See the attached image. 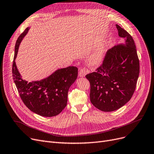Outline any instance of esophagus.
I'll return each instance as SVG.
<instances>
[{"mask_svg":"<svg viewBox=\"0 0 154 154\" xmlns=\"http://www.w3.org/2000/svg\"><path fill=\"white\" fill-rule=\"evenodd\" d=\"M87 73H88V71L85 69H81L79 71V77H84L85 76Z\"/></svg>","mask_w":154,"mask_h":154,"instance_id":"1","label":"esophagus"}]
</instances>
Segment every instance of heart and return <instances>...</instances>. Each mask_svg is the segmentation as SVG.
Instances as JSON below:
<instances>
[{
	"label": "heart",
	"mask_w": 154,
	"mask_h": 154,
	"mask_svg": "<svg viewBox=\"0 0 154 154\" xmlns=\"http://www.w3.org/2000/svg\"><path fill=\"white\" fill-rule=\"evenodd\" d=\"M107 53V43H100L91 53L88 57V62L91 65L97 66L103 62Z\"/></svg>",
	"instance_id": "1"
}]
</instances>
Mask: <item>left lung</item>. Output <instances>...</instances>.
<instances>
[{
    "mask_svg": "<svg viewBox=\"0 0 154 154\" xmlns=\"http://www.w3.org/2000/svg\"><path fill=\"white\" fill-rule=\"evenodd\" d=\"M122 44L109 50L102 66L86 75L91 83L90 99L95 108L106 112L120 108L135 91L140 62L132 36L116 24Z\"/></svg>",
    "mask_w": 154,
    "mask_h": 154,
    "instance_id": "1",
    "label": "left lung"
}]
</instances>
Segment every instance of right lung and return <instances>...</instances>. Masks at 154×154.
<instances>
[{"mask_svg": "<svg viewBox=\"0 0 154 154\" xmlns=\"http://www.w3.org/2000/svg\"><path fill=\"white\" fill-rule=\"evenodd\" d=\"M29 29L30 27L26 28L16 43L12 69L13 79L26 107L40 116L51 117L59 115L67 106L69 89L77 78L78 68L69 66L58 69L50 76L38 81L28 82L23 79L15 60L21 42Z\"/></svg>", "mask_w": 154, "mask_h": 154, "instance_id": "add662e5", "label": "right lung"}]
</instances>
